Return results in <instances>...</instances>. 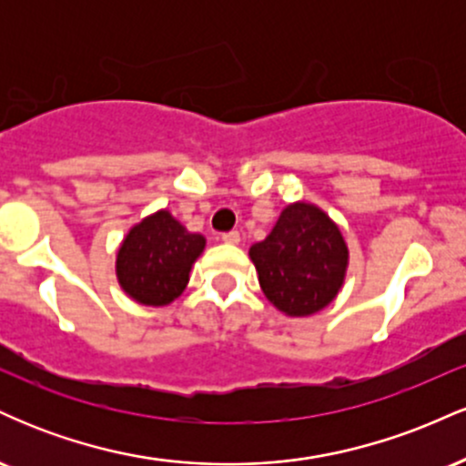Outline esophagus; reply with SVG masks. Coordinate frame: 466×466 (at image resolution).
<instances>
[{
  "instance_id": "obj_1",
  "label": "esophagus",
  "mask_w": 466,
  "mask_h": 466,
  "mask_svg": "<svg viewBox=\"0 0 466 466\" xmlns=\"http://www.w3.org/2000/svg\"><path fill=\"white\" fill-rule=\"evenodd\" d=\"M221 240L226 245H238L240 243V234L238 232H226V234H221Z\"/></svg>"
}]
</instances>
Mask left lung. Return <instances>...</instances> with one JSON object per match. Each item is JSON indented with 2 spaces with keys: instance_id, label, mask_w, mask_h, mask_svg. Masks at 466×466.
Returning a JSON list of instances; mask_svg holds the SVG:
<instances>
[{
  "instance_id": "left-lung-1",
  "label": "left lung",
  "mask_w": 466,
  "mask_h": 466,
  "mask_svg": "<svg viewBox=\"0 0 466 466\" xmlns=\"http://www.w3.org/2000/svg\"><path fill=\"white\" fill-rule=\"evenodd\" d=\"M249 258L263 293L289 318H309L335 300L349 271V245L337 223L309 201L289 203Z\"/></svg>"
}]
</instances>
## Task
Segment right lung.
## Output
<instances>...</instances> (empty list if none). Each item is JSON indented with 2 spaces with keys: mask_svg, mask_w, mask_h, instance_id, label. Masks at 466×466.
<instances>
[{
  "mask_svg": "<svg viewBox=\"0 0 466 466\" xmlns=\"http://www.w3.org/2000/svg\"><path fill=\"white\" fill-rule=\"evenodd\" d=\"M206 238L188 232L166 208L144 217L122 238L116 278L122 291L144 307H166L184 293Z\"/></svg>",
  "mask_w": 466,
  "mask_h": 466,
  "instance_id": "obj_1",
  "label": "right lung"
}]
</instances>
